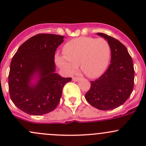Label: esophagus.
<instances>
[{
	"label": "esophagus",
	"instance_id": "34e87169",
	"mask_svg": "<svg viewBox=\"0 0 146 146\" xmlns=\"http://www.w3.org/2000/svg\"><path fill=\"white\" fill-rule=\"evenodd\" d=\"M79 80H80V79H79L78 78H76V77H73V81L78 82V81H79Z\"/></svg>",
	"mask_w": 146,
	"mask_h": 146
}]
</instances>
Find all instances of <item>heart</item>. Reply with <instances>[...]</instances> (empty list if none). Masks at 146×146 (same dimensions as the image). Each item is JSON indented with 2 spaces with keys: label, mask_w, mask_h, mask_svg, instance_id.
I'll use <instances>...</instances> for the list:
<instances>
[{
  "label": "heart",
  "mask_w": 146,
  "mask_h": 146,
  "mask_svg": "<svg viewBox=\"0 0 146 146\" xmlns=\"http://www.w3.org/2000/svg\"><path fill=\"white\" fill-rule=\"evenodd\" d=\"M64 56H56V64L68 75L80 65L81 70L90 78L100 76L108 66L110 46L104 39L79 37L68 42L63 48Z\"/></svg>",
  "instance_id": "b5f03b06"
}]
</instances>
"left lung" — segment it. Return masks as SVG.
<instances>
[{"label": "left lung", "mask_w": 146, "mask_h": 146, "mask_svg": "<svg viewBox=\"0 0 146 146\" xmlns=\"http://www.w3.org/2000/svg\"><path fill=\"white\" fill-rule=\"evenodd\" d=\"M107 41L111 48V61L105 73L91 81L86 100L95 108L110 110L122 105L130 97L134 83V68L127 48L119 41L104 33H97Z\"/></svg>", "instance_id": "1"}]
</instances>
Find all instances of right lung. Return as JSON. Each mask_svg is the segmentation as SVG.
I'll list each match as a JSON object with an SVG mask.
<instances>
[{
  "label": "right lung",
  "mask_w": 146,
  "mask_h": 146,
  "mask_svg": "<svg viewBox=\"0 0 146 146\" xmlns=\"http://www.w3.org/2000/svg\"><path fill=\"white\" fill-rule=\"evenodd\" d=\"M64 36L39 34L23 44L13 57L8 76L10 96L15 105L30 115L53 111L63 88L71 78L56 73L54 55Z\"/></svg>",
  "instance_id": "obj_1"
}]
</instances>
